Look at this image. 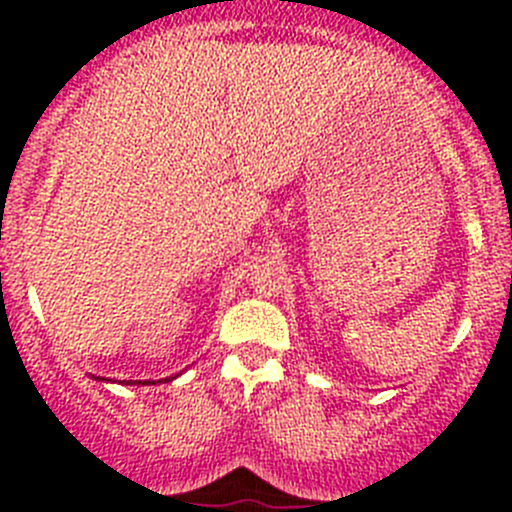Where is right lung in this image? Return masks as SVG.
Returning a JSON list of instances; mask_svg holds the SVG:
<instances>
[{
  "label": "right lung",
  "mask_w": 512,
  "mask_h": 512,
  "mask_svg": "<svg viewBox=\"0 0 512 512\" xmlns=\"http://www.w3.org/2000/svg\"><path fill=\"white\" fill-rule=\"evenodd\" d=\"M175 376H178V374H175ZM175 376H168V379H160V381H153V379H146V381H118V384H133V386H151V384H163V381H173L175 379ZM94 379L96 381H111V379H103V376H94Z\"/></svg>",
  "instance_id": "add662e5"
}]
</instances>
